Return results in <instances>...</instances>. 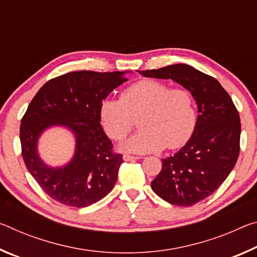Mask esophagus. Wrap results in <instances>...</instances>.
I'll return each mask as SVG.
<instances>
[{
	"label": "esophagus",
	"mask_w": 257,
	"mask_h": 257,
	"mask_svg": "<svg viewBox=\"0 0 257 257\" xmlns=\"http://www.w3.org/2000/svg\"><path fill=\"white\" fill-rule=\"evenodd\" d=\"M141 159L139 156H135V155H130V154H124L123 155V160L124 161H135Z\"/></svg>",
	"instance_id": "1"
}]
</instances>
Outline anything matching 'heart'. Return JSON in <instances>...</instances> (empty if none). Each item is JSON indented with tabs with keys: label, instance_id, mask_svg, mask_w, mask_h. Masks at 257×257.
I'll return each mask as SVG.
<instances>
[{
	"label": "heart",
	"instance_id": "1",
	"mask_svg": "<svg viewBox=\"0 0 257 257\" xmlns=\"http://www.w3.org/2000/svg\"><path fill=\"white\" fill-rule=\"evenodd\" d=\"M99 116L106 134L121 142L139 120V132L124 145L135 153L176 150L184 146L196 127V106L190 90L144 79L127 87L120 99H105Z\"/></svg>",
	"mask_w": 257,
	"mask_h": 257
}]
</instances>
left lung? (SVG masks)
Wrapping results in <instances>:
<instances>
[{"label": "left lung", "instance_id": "left-lung-1", "mask_svg": "<svg viewBox=\"0 0 257 257\" xmlns=\"http://www.w3.org/2000/svg\"><path fill=\"white\" fill-rule=\"evenodd\" d=\"M139 73L179 82L196 99L199 114L193 136L175 155L162 160V170L151 184L168 203L194 205L211 196L237 162L241 132L238 110L215 78L187 64Z\"/></svg>", "mask_w": 257, "mask_h": 257}]
</instances>
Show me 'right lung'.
Here are the masks:
<instances>
[{
	"instance_id": "1",
	"label": "right lung",
	"mask_w": 257,
	"mask_h": 257,
	"mask_svg": "<svg viewBox=\"0 0 257 257\" xmlns=\"http://www.w3.org/2000/svg\"><path fill=\"white\" fill-rule=\"evenodd\" d=\"M124 72L73 71L46 82L21 119L20 143L26 168L41 188L66 206L86 207L105 197L114 187L122 154L101 125L99 106L113 89L128 79ZM61 124L76 135L75 158L52 169L38 158L36 144L43 130Z\"/></svg>"
}]
</instances>
